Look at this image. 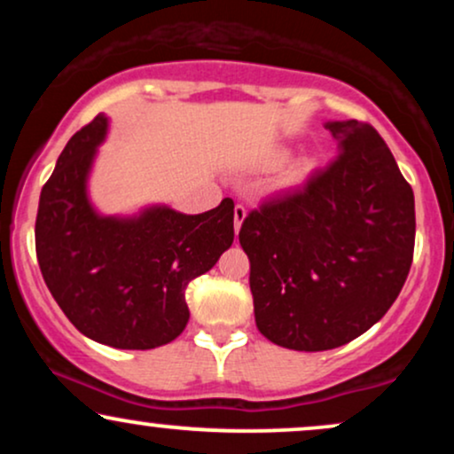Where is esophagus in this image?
Here are the masks:
<instances>
[{"instance_id":"1","label":"esophagus","mask_w":454,"mask_h":454,"mask_svg":"<svg viewBox=\"0 0 454 454\" xmlns=\"http://www.w3.org/2000/svg\"><path fill=\"white\" fill-rule=\"evenodd\" d=\"M245 215H247V209H245V205H237L234 207V231H241V223L245 220Z\"/></svg>"}]
</instances>
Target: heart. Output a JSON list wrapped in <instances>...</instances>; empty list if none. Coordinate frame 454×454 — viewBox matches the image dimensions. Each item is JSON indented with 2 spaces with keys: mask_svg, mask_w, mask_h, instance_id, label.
Masks as SVG:
<instances>
[{
  "mask_svg": "<svg viewBox=\"0 0 454 454\" xmlns=\"http://www.w3.org/2000/svg\"><path fill=\"white\" fill-rule=\"evenodd\" d=\"M284 160H286V153H284V151H281V153L273 155V160H270V164H281V161H284ZM305 173H307V166L303 164V166H301V168L296 170V173L293 175V179H301V176H303Z\"/></svg>",
  "mask_w": 454,
  "mask_h": 454,
  "instance_id": "1",
  "label": "heart"
}]
</instances>
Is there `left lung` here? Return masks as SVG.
Returning <instances> with one entry per match:
<instances>
[{
    "instance_id": "obj_1",
    "label": "left lung",
    "mask_w": 454,
    "mask_h": 454,
    "mask_svg": "<svg viewBox=\"0 0 454 454\" xmlns=\"http://www.w3.org/2000/svg\"><path fill=\"white\" fill-rule=\"evenodd\" d=\"M340 155L301 190L241 223L258 331L320 352L356 340L390 309L414 258V192L364 121H331Z\"/></svg>"
}]
</instances>
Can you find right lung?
I'll use <instances>...</instances> for the list:
<instances>
[{"label":"right lung","instance_id":"add662e5","mask_svg":"<svg viewBox=\"0 0 454 454\" xmlns=\"http://www.w3.org/2000/svg\"><path fill=\"white\" fill-rule=\"evenodd\" d=\"M104 137L100 113L61 151L40 192L35 256L57 305L82 335L119 350H151L184 333L185 288L232 245L234 202L223 198L200 215L168 207L129 220L98 215L87 175Z\"/></svg>","mask_w":454,"mask_h":454}]
</instances>
